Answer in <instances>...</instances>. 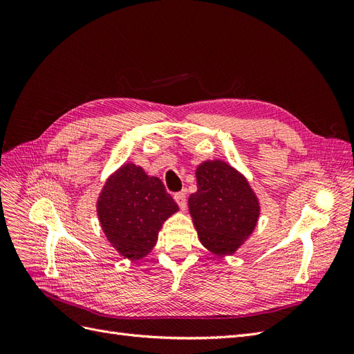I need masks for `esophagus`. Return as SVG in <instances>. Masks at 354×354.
I'll return each mask as SVG.
<instances>
[{
    "instance_id": "esophagus-1",
    "label": "esophagus",
    "mask_w": 354,
    "mask_h": 354,
    "mask_svg": "<svg viewBox=\"0 0 354 354\" xmlns=\"http://www.w3.org/2000/svg\"><path fill=\"white\" fill-rule=\"evenodd\" d=\"M174 199H176L177 205H178L181 209H185V208H186V205H187L186 194H183V192H178V194H176V195H174Z\"/></svg>"
}]
</instances>
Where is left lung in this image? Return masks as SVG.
I'll return each mask as SVG.
<instances>
[{
	"instance_id": "left-lung-1",
	"label": "left lung",
	"mask_w": 354,
	"mask_h": 354,
	"mask_svg": "<svg viewBox=\"0 0 354 354\" xmlns=\"http://www.w3.org/2000/svg\"><path fill=\"white\" fill-rule=\"evenodd\" d=\"M196 181L189 211L202 245L214 254H233L255 229L259 199L246 178L218 159L202 162Z\"/></svg>"
}]
</instances>
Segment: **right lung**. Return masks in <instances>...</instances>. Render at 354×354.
<instances>
[{
	"label": "right lung",
	"instance_id": "right-lung-1",
	"mask_svg": "<svg viewBox=\"0 0 354 354\" xmlns=\"http://www.w3.org/2000/svg\"><path fill=\"white\" fill-rule=\"evenodd\" d=\"M178 211L158 177L125 164L113 173L97 201L102 229L124 259L140 260L152 251L162 223Z\"/></svg>",
	"mask_w": 354,
	"mask_h": 354
}]
</instances>
